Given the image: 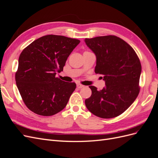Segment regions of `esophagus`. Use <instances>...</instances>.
Wrapping results in <instances>:
<instances>
[{"mask_svg": "<svg viewBox=\"0 0 158 158\" xmlns=\"http://www.w3.org/2000/svg\"><path fill=\"white\" fill-rule=\"evenodd\" d=\"M84 85H82V84H77V88H79V89L82 88H84Z\"/></svg>", "mask_w": 158, "mask_h": 158, "instance_id": "34e87169", "label": "esophagus"}]
</instances>
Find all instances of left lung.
I'll use <instances>...</instances> for the list:
<instances>
[{"label": "left lung", "mask_w": 158, "mask_h": 158, "mask_svg": "<svg viewBox=\"0 0 158 158\" xmlns=\"http://www.w3.org/2000/svg\"><path fill=\"white\" fill-rule=\"evenodd\" d=\"M84 41L96 56L95 73L103 76L102 78L106 85L101 90L89 86L92 95L85 100V106L100 118L116 117L131 106L139 94V58L131 45L115 35Z\"/></svg>", "instance_id": "8db88e82"}]
</instances>
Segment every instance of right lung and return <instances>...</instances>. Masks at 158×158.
I'll list each match as a JSON object with an SVG mask.
<instances>
[{
  "label": "right lung",
  "instance_id": "add662e5",
  "mask_svg": "<svg viewBox=\"0 0 158 158\" xmlns=\"http://www.w3.org/2000/svg\"><path fill=\"white\" fill-rule=\"evenodd\" d=\"M80 40L47 35L33 41L19 56L15 79L27 107L42 116L62 111L76 89L74 82L56 77Z\"/></svg>",
  "mask_w": 158,
  "mask_h": 158
}]
</instances>
